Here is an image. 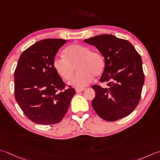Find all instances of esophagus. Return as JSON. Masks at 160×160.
I'll return each instance as SVG.
<instances>
[{
  "instance_id": "34e87169",
  "label": "esophagus",
  "mask_w": 160,
  "mask_h": 160,
  "mask_svg": "<svg viewBox=\"0 0 160 160\" xmlns=\"http://www.w3.org/2000/svg\"><path fill=\"white\" fill-rule=\"evenodd\" d=\"M76 89V92L77 93H80L85 89V88H84V87H76V89Z\"/></svg>"
}]
</instances>
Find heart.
I'll list each match as a JSON object with an SVG mask.
<instances>
[{
	"label": "heart",
	"instance_id": "b5f03b06",
	"mask_svg": "<svg viewBox=\"0 0 160 160\" xmlns=\"http://www.w3.org/2000/svg\"><path fill=\"white\" fill-rule=\"evenodd\" d=\"M63 58L56 57L52 65L56 72L64 80L71 79L75 67L78 71L69 84L76 87H84L92 82L93 76H99L105 68L102 56L98 52L91 51L89 47L73 44L66 48Z\"/></svg>",
	"mask_w": 160,
	"mask_h": 160
}]
</instances>
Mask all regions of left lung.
<instances>
[{
	"mask_svg": "<svg viewBox=\"0 0 160 160\" xmlns=\"http://www.w3.org/2000/svg\"><path fill=\"white\" fill-rule=\"evenodd\" d=\"M96 46L105 58V69L100 79L107 87L93 85L92 105L102 119L115 121L127 117L138 105L144 74L140 55L126 39L112 34H100L84 40Z\"/></svg>",
	"mask_w": 160,
	"mask_h": 160,
	"instance_id": "8db88e82",
	"label": "left lung"
}]
</instances>
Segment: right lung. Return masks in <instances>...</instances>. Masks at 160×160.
Returning <instances> with one entry per match:
<instances>
[{
  "instance_id": "add662e5",
  "label": "right lung",
  "mask_w": 160,
  "mask_h": 160,
  "mask_svg": "<svg viewBox=\"0 0 160 160\" xmlns=\"http://www.w3.org/2000/svg\"><path fill=\"white\" fill-rule=\"evenodd\" d=\"M67 40L46 39L21 55L14 71V96L24 114L34 123L52 125L62 121L76 91L67 87L53 68L58 50Z\"/></svg>"
}]
</instances>
